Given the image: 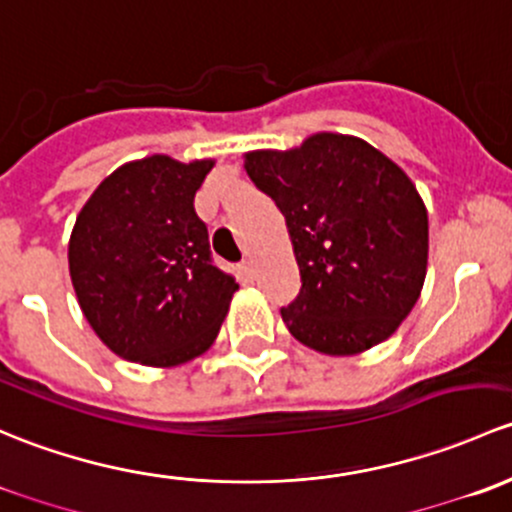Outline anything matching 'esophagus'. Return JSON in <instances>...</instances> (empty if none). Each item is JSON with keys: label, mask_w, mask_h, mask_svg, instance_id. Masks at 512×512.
<instances>
[{"label": "esophagus", "mask_w": 512, "mask_h": 512, "mask_svg": "<svg viewBox=\"0 0 512 512\" xmlns=\"http://www.w3.org/2000/svg\"><path fill=\"white\" fill-rule=\"evenodd\" d=\"M239 273L244 278H254V263H251L249 258H246V261H241L239 263Z\"/></svg>", "instance_id": "obj_1"}]
</instances>
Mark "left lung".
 <instances>
[{
	"label": "left lung",
	"mask_w": 512,
	"mask_h": 512,
	"mask_svg": "<svg viewBox=\"0 0 512 512\" xmlns=\"http://www.w3.org/2000/svg\"><path fill=\"white\" fill-rule=\"evenodd\" d=\"M244 167L286 217L303 283L281 308L295 340L337 357L387 340L419 300L429 258V217L407 172L337 133L246 152Z\"/></svg>",
	"instance_id": "left-lung-1"
}]
</instances>
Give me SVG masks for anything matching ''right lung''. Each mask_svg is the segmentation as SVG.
<instances>
[{
    "label": "right lung",
    "instance_id": "obj_1",
    "mask_svg": "<svg viewBox=\"0 0 512 512\" xmlns=\"http://www.w3.org/2000/svg\"><path fill=\"white\" fill-rule=\"evenodd\" d=\"M214 160L167 155L118 167L83 204L68 271L83 315L118 357L147 367L194 360L217 340L234 276L212 263L194 194Z\"/></svg>",
    "mask_w": 512,
    "mask_h": 512
}]
</instances>
